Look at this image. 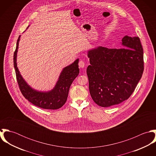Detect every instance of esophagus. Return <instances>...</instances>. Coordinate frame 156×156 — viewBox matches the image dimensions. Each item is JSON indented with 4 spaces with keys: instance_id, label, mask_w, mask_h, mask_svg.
Returning <instances> with one entry per match:
<instances>
[{
    "instance_id": "obj_1",
    "label": "esophagus",
    "mask_w": 156,
    "mask_h": 156,
    "mask_svg": "<svg viewBox=\"0 0 156 156\" xmlns=\"http://www.w3.org/2000/svg\"><path fill=\"white\" fill-rule=\"evenodd\" d=\"M79 66L80 68H84L85 66V61H82V60L80 61L79 62Z\"/></svg>"
}]
</instances>
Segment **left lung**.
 I'll return each mask as SVG.
<instances>
[{
	"label": "left lung",
	"mask_w": 156,
	"mask_h": 156,
	"mask_svg": "<svg viewBox=\"0 0 156 156\" xmlns=\"http://www.w3.org/2000/svg\"><path fill=\"white\" fill-rule=\"evenodd\" d=\"M123 48L98 47L88 51L87 73L94 101L110 107L127 100L144 72L143 48L138 37L122 39Z\"/></svg>",
	"instance_id": "left-lung-1"
}]
</instances>
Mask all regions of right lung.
<instances>
[{
    "label": "right lung",
    "instance_id": "add662e5",
    "mask_svg": "<svg viewBox=\"0 0 156 156\" xmlns=\"http://www.w3.org/2000/svg\"><path fill=\"white\" fill-rule=\"evenodd\" d=\"M20 35L17 41L14 53V66L16 70V79L20 90L26 99L36 106L45 109H58L66 102L69 89L73 80L79 73V59L72 64L64 68L55 88L48 92H39L31 88L23 79L16 63L17 52Z\"/></svg>",
    "mask_w": 156,
    "mask_h": 156
}]
</instances>
